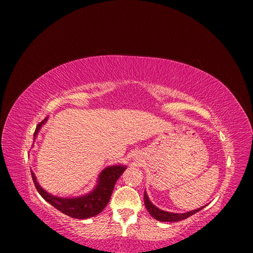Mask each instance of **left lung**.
Returning <instances> with one entry per match:
<instances>
[{
    "mask_svg": "<svg viewBox=\"0 0 253 253\" xmlns=\"http://www.w3.org/2000/svg\"><path fill=\"white\" fill-rule=\"evenodd\" d=\"M144 205H145V208H147L148 212L153 217L159 221H165V223H173V221H179L182 219H186L189 216L193 215V214H195L196 212L201 211L203 208H205V206H204V207H202V208H198V209L189 211L186 213H173V212L164 211L162 209L157 208L155 205L152 204V202L149 200V196L145 191H144Z\"/></svg>",
    "mask_w": 253,
    "mask_h": 253,
    "instance_id": "obj_1",
    "label": "left lung"
}]
</instances>
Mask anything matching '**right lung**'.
Masks as SVG:
<instances>
[{"instance_id":"1","label":"right lung","mask_w":253,"mask_h":253,"mask_svg":"<svg viewBox=\"0 0 253 253\" xmlns=\"http://www.w3.org/2000/svg\"><path fill=\"white\" fill-rule=\"evenodd\" d=\"M47 119L48 117L45 118L37 126L34 134V140H36L38 133L40 132L42 126L46 124ZM126 166L124 165L106 167L99 174L97 178V185L90 192L75 197H60L48 193L47 191H45L39 185L35 173L33 171L30 172H32L33 180L38 192L40 193L45 201L68 216L78 219H85L97 215L105 208L106 205L110 202L115 183H116L121 174L126 171Z\"/></svg>"}]
</instances>
